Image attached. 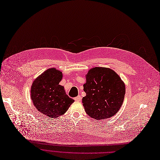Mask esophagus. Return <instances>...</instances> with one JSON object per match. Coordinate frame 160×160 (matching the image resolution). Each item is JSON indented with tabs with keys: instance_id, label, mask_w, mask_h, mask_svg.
Instances as JSON below:
<instances>
[{
	"instance_id": "obj_1",
	"label": "esophagus",
	"mask_w": 160,
	"mask_h": 160,
	"mask_svg": "<svg viewBox=\"0 0 160 160\" xmlns=\"http://www.w3.org/2000/svg\"><path fill=\"white\" fill-rule=\"evenodd\" d=\"M74 99H75V100L77 101H80L82 100V98H81L80 96H78L75 97Z\"/></svg>"
}]
</instances>
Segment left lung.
Instances as JSON below:
<instances>
[{
    "label": "left lung",
    "mask_w": 160,
    "mask_h": 160,
    "mask_svg": "<svg viewBox=\"0 0 160 160\" xmlns=\"http://www.w3.org/2000/svg\"><path fill=\"white\" fill-rule=\"evenodd\" d=\"M82 103L87 114L96 120L108 119L122 106L125 85L112 69L96 67L89 71L83 85Z\"/></svg>",
    "instance_id": "obj_1"
}]
</instances>
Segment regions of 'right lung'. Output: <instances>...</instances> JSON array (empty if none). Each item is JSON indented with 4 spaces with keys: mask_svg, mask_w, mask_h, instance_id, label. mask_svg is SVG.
<instances>
[{
    "mask_svg": "<svg viewBox=\"0 0 160 160\" xmlns=\"http://www.w3.org/2000/svg\"><path fill=\"white\" fill-rule=\"evenodd\" d=\"M62 72L50 68L38 77L32 83L31 93L35 107L48 117L57 118L63 115L74 102L59 85Z\"/></svg>",
    "mask_w": 160,
    "mask_h": 160,
    "instance_id": "1",
    "label": "right lung"
}]
</instances>
